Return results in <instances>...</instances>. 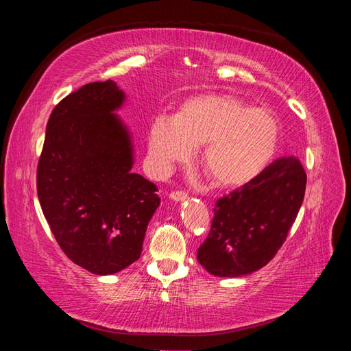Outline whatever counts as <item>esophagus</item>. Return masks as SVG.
I'll return each mask as SVG.
<instances>
[{
	"instance_id": "34e87169",
	"label": "esophagus",
	"mask_w": 351,
	"mask_h": 351,
	"mask_svg": "<svg viewBox=\"0 0 351 351\" xmlns=\"http://www.w3.org/2000/svg\"><path fill=\"white\" fill-rule=\"evenodd\" d=\"M169 197L173 200H184L187 197V192H184V190H174V192L169 193Z\"/></svg>"
}]
</instances>
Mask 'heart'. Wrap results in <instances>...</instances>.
<instances>
[{"label":"heart","instance_id":"obj_1","mask_svg":"<svg viewBox=\"0 0 351 351\" xmlns=\"http://www.w3.org/2000/svg\"><path fill=\"white\" fill-rule=\"evenodd\" d=\"M278 143L277 117L227 93L190 98L174 119L159 115L149 127V155L159 171L187 162L193 147L204 146L200 165L219 187L256 178L271 164Z\"/></svg>","mask_w":351,"mask_h":351}]
</instances>
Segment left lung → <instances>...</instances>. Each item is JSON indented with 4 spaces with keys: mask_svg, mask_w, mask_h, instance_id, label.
I'll return each mask as SVG.
<instances>
[{
    "mask_svg": "<svg viewBox=\"0 0 351 351\" xmlns=\"http://www.w3.org/2000/svg\"><path fill=\"white\" fill-rule=\"evenodd\" d=\"M299 159H275L252 182L217 200L197 261L217 277H241L265 267L282 246L306 190Z\"/></svg>",
    "mask_w": 351,
    "mask_h": 351,
    "instance_id": "1",
    "label": "left lung"
}]
</instances>
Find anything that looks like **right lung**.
<instances>
[{
	"instance_id": "1",
	"label": "right lung",
	"mask_w": 351,
	"mask_h": 351,
	"mask_svg": "<svg viewBox=\"0 0 351 351\" xmlns=\"http://www.w3.org/2000/svg\"><path fill=\"white\" fill-rule=\"evenodd\" d=\"M124 93L93 82L52 110L36 169L42 212L58 246L79 267L115 274L141 258L158 187L132 173L130 136L112 114Z\"/></svg>"
}]
</instances>
